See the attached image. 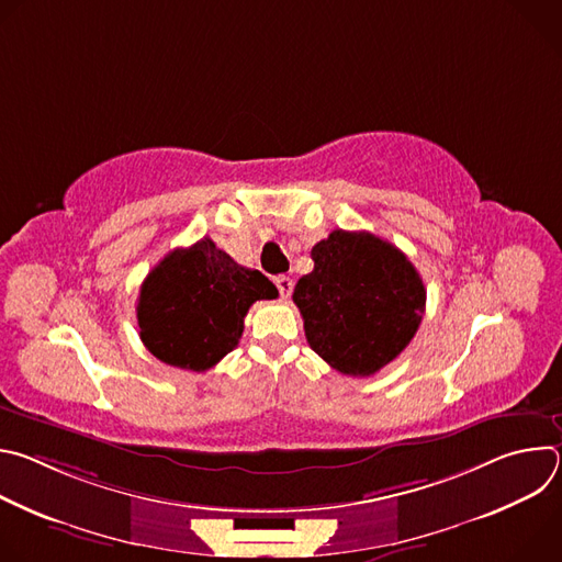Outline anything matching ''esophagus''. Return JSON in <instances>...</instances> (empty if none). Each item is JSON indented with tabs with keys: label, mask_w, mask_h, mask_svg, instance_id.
<instances>
[{
	"label": "esophagus",
	"mask_w": 562,
	"mask_h": 562,
	"mask_svg": "<svg viewBox=\"0 0 562 562\" xmlns=\"http://www.w3.org/2000/svg\"><path fill=\"white\" fill-rule=\"evenodd\" d=\"M276 286H278L280 295L286 300L291 295V291H293V280L289 276H280V278H276Z\"/></svg>",
	"instance_id": "34e87169"
}]
</instances>
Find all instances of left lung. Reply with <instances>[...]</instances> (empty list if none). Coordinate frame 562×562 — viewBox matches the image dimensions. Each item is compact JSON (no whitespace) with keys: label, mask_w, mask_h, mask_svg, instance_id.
Masks as SVG:
<instances>
[{"label":"left lung","mask_w":562,"mask_h":562,"mask_svg":"<svg viewBox=\"0 0 562 562\" xmlns=\"http://www.w3.org/2000/svg\"><path fill=\"white\" fill-rule=\"evenodd\" d=\"M293 302L308 347L345 375H373L416 336L427 291L420 273L386 239L336 228L311 249Z\"/></svg>","instance_id":"8db88e82"}]
</instances>
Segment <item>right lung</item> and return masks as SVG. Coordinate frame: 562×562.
<instances>
[{"label": "right lung", "mask_w": 562, "mask_h": 562, "mask_svg": "<svg viewBox=\"0 0 562 562\" xmlns=\"http://www.w3.org/2000/svg\"><path fill=\"white\" fill-rule=\"evenodd\" d=\"M276 284L220 251L211 237L171 251L142 282L137 323L144 347L171 367L206 371L231 353L258 300H276Z\"/></svg>", "instance_id": "add662e5"}]
</instances>
